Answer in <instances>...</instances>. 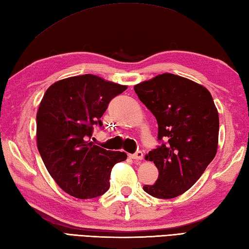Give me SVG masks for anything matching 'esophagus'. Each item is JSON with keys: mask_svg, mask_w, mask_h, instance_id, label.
<instances>
[{"mask_svg": "<svg viewBox=\"0 0 249 249\" xmlns=\"http://www.w3.org/2000/svg\"><path fill=\"white\" fill-rule=\"evenodd\" d=\"M129 157L134 160H141L142 157H143V153L141 151H137L136 153H134V154H130Z\"/></svg>", "mask_w": 249, "mask_h": 249, "instance_id": "obj_1", "label": "esophagus"}]
</instances>
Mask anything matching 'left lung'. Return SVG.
Returning <instances> with one entry per match:
<instances>
[{
    "label": "left lung",
    "mask_w": 249,
    "mask_h": 249,
    "mask_svg": "<svg viewBox=\"0 0 249 249\" xmlns=\"http://www.w3.org/2000/svg\"><path fill=\"white\" fill-rule=\"evenodd\" d=\"M134 89L156 118L160 142L145 156L160 176L143 190L155 198H176L198 181L217 152L219 118L212 95L173 73L158 75Z\"/></svg>",
    "instance_id": "8db88e82"
}]
</instances>
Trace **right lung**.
I'll list each match as a JSON object with an SVG mask.
<instances>
[{"label": "right lung", "instance_id": "obj_1", "mask_svg": "<svg viewBox=\"0 0 249 249\" xmlns=\"http://www.w3.org/2000/svg\"><path fill=\"white\" fill-rule=\"evenodd\" d=\"M125 86L94 75L63 79L47 89L36 115L37 147L56 184L79 199H92L110 187L111 169L127 158L124 152L93 144L95 126L110 100Z\"/></svg>", "mask_w": 249, "mask_h": 249}]
</instances>
